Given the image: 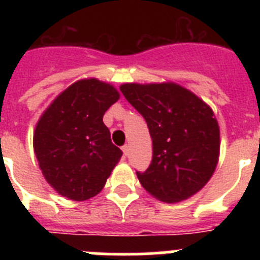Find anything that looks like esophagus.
Segmentation results:
<instances>
[{
	"label": "esophagus",
	"instance_id": "obj_1",
	"mask_svg": "<svg viewBox=\"0 0 260 260\" xmlns=\"http://www.w3.org/2000/svg\"><path fill=\"white\" fill-rule=\"evenodd\" d=\"M122 151H123V155L127 156L128 152H130V146H128V144H125V146L122 147Z\"/></svg>",
	"mask_w": 260,
	"mask_h": 260
}]
</instances>
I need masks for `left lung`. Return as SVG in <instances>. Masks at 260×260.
Wrapping results in <instances>:
<instances>
[{"instance_id": "left-lung-1", "label": "left lung", "mask_w": 260, "mask_h": 260, "mask_svg": "<svg viewBox=\"0 0 260 260\" xmlns=\"http://www.w3.org/2000/svg\"><path fill=\"white\" fill-rule=\"evenodd\" d=\"M146 119L152 161L137 172L144 189L167 203L190 198L210 181L219 161L220 130L212 109L176 83L119 87Z\"/></svg>"}]
</instances>
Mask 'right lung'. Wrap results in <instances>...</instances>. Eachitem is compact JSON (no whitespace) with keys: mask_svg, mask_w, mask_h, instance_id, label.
<instances>
[{"mask_svg":"<svg viewBox=\"0 0 260 260\" xmlns=\"http://www.w3.org/2000/svg\"><path fill=\"white\" fill-rule=\"evenodd\" d=\"M119 99L113 86L78 80L59 93L39 119L34 151L47 182L71 201L102 191L122 151L110 141L103 116Z\"/></svg>","mask_w":260,"mask_h":260,"instance_id":"add662e5","label":"right lung"}]
</instances>
